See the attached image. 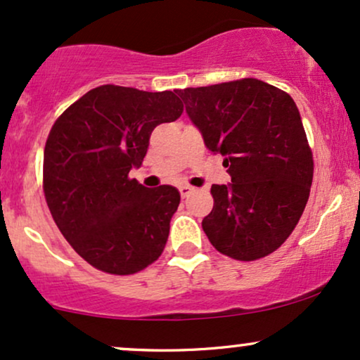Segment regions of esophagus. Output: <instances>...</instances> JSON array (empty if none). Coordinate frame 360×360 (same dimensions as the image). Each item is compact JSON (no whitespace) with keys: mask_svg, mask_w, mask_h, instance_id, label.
Returning <instances> with one entry per match:
<instances>
[{"mask_svg":"<svg viewBox=\"0 0 360 360\" xmlns=\"http://www.w3.org/2000/svg\"><path fill=\"white\" fill-rule=\"evenodd\" d=\"M180 190V195L181 197H184V198H187L188 195H190V193H192V187H188V185H181V187L179 188Z\"/></svg>","mask_w":360,"mask_h":360,"instance_id":"obj_1","label":"esophagus"}]
</instances>
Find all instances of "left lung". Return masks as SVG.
<instances>
[{
  "instance_id": "8db88e82",
  "label": "left lung",
  "mask_w": 360,
  "mask_h": 360,
  "mask_svg": "<svg viewBox=\"0 0 360 360\" xmlns=\"http://www.w3.org/2000/svg\"><path fill=\"white\" fill-rule=\"evenodd\" d=\"M176 92L231 175V184L210 188L214 209L202 221L210 244L239 261L271 255L298 224L314 179L297 104L257 79Z\"/></svg>"
}]
</instances>
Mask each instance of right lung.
Listing matches in <instances>:
<instances>
[{
	"instance_id": "add662e5",
	"label": "right lung",
	"mask_w": 360,
	"mask_h": 360,
	"mask_svg": "<svg viewBox=\"0 0 360 360\" xmlns=\"http://www.w3.org/2000/svg\"><path fill=\"white\" fill-rule=\"evenodd\" d=\"M181 112L172 91L108 84L75 101L50 129L46 205L75 252L101 271L138 273L163 252L180 192L148 188L128 175L141 167L151 131Z\"/></svg>"
}]
</instances>
